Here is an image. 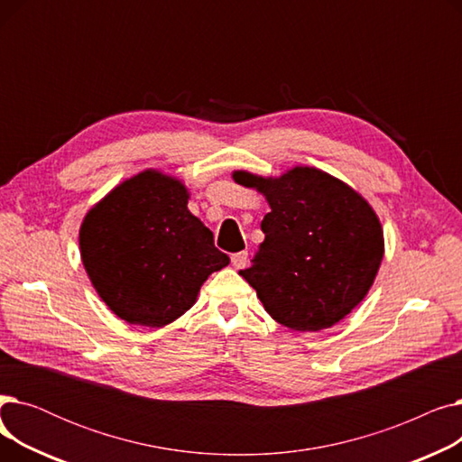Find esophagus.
Returning <instances> with one entry per match:
<instances>
[{
	"mask_svg": "<svg viewBox=\"0 0 462 462\" xmlns=\"http://www.w3.org/2000/svg\"><path fill=\"white\" fill-rule=\"evenodd\" d=\"M230 260H232V265H234L236 270H244L245 265H247V262H249V253H247V251L234 253V254L230 256Z\"/></svg>",
	"mask_w": 462,
	"mask_h": 462,
	"instance_id": "obj_1",
	"label": "esophagus"
}]
</instances>
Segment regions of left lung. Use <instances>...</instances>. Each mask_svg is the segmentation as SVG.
I'll return each instance as SVG.
<instances>
[{
	"instance_id": "left-lung-1",
	"label": "left lung",
	"mask_w": 462,
	"mask_h": 462,
	"mask_svg": "<svg viewBox=\"0 0 462 462\" xmlns=\"http://www.w3.org/2000/svg\"><path fill=\"white\" fill-rule=\"evenodd\" d=\"M232 178L262 192L272 208L251 268L239 272L263 309L294 331L341 322L367 296L383 258V232L371 204L312 166L279 178L236 170Z\"/></svg>"
}]
</instances>
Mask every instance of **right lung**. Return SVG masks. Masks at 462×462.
Returning a JSON list of instances; mask_svg holds the SVG:
<instances>
[{"mask_svg": "<svg viewBox=\"0 0 462 462\" xmlns=\"http://www.w3.org/2000/svg\"><path fill=\"white\" fill-rule=\"evenodd\" d=\"M187 202L180 180L143 170L86 213L82 263L121 320L148 328L174 322L197 301L206 279L230 263Z\"/></svg>", "mask_w": 462, "mask_h": 462, "instance_id": "add662e5", "label": "right lung"}]
</instances>
